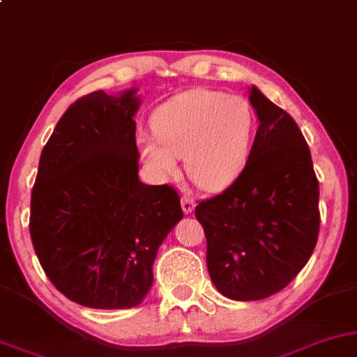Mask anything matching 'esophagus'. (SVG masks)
<instances>
[{"label":"esophagus","instance_id":"34e87169","mask_svg":"<svg viewBox=\"0 0 357 357\" xmlns=\"http://www.w3.org/2000/svg\"><path fill=\"white\" fill-rule=\"evenodd\" d=\"M181 207H183V212H184V213H191V212L194 211V202H192V199L183 197V199H181Z\"/></svg>","mask_w":357,"mask_h":357}]
</instances>
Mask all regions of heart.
Returning a JSON list of instances; mask_svg holds the SVG:
<instances>
[{
    "label": "heart",
    "instance_id": "obj_1",
    "mask_svg": "<svg viewBox=\"0 0 357 357\" xmlns=\"http://www.w3.org/2000/svg\"><path fill=\"white\" fill-rule=\"evenodd\" d=\"M155 137L137 135L146 166L168 178L178 171V156L194 184L208 192L231 186L248 163L256 114L241 96L196 88L156 109L151 119Z\"/></svg>",
    "mask_w": 357,
    "mask_h": 357
}]
</instances>
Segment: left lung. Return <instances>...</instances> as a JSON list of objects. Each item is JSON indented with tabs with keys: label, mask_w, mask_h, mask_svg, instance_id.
<instances>
[{
	"label": "left lung",
	"mask_w": 357,
	"mask_h": 357,
	"mask_svg": "<svg viewBox=\"0 0 357 357\" xmlns=\"http://www.w3.org/2000/svg\"><path fill=\"white\" fill-rule=\"evenodd\" d=\"M258 116L243 173L218 196L199 202L207 269L217 291L234 301H261L301 273L318 240V179L296 121L256 86Z\"/></svg>",
	"instance_id": "left-lung-1"
}]
</instances>
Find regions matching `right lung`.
I'll return each instance as SVG.
<instances>
[{"mask_svg": "<svg viewBox=\"0 0 357 357\" xmlns=\"http://www.w3.org/2000/svg\"><path fill=\"white\" fill-rule=\"evenodd\" d=\"M137 88L71 104L44 146L31 196V238L52 284L83 307L144 302L166 235L183 218L178 192L139 179Z\"/></svg>", "mask_w": 357, "mask_h": 357, "instance_id": "obj_1", "label": "right lung"}]
</instances>
